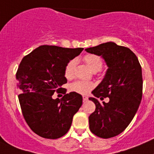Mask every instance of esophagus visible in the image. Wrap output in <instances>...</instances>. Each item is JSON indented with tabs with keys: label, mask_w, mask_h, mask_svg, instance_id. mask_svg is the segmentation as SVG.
<instances>
[{
	"label": "esophagus",
	"mask_w": 154,
	"mask_h": 154,
	"mask_svg": "<svg viewBox=\"0 0 154 154\" xmlns=\"http://www.w3.org/2000/svg\"><path fill=\"white\" fill-rule=\"evenodd\" d=\"M88 99V98L87 96H83V101L84 102H86Z\"/></svg>",
	"instance_id": "esophagus-1"
}]
</instances>
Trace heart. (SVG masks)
Listing matches in <instances>:
<instances>
[{"label":"heart","mask_w":154,"mask_h":154,"mask_svg":"<svg viewBox=\"0 0 154 154\" xmlns=\"http://www.w3.org/2000/svg\"><path fill=\"white\" fill-rule=\"evenodd\" d=\"M84 60L88 67L93 72H97L100 70L103 66V60L101 57L94 54H88L84 57ZM77 64L76 59H72L67 63L64 70V75L67 79H72L74 77V69ZM95 87V85L92 82L85 81H76L71 84V91L81 95H86L89 91L92 90Z\"/></svg>","instance_id":"b5f03b06"}]
</instances>
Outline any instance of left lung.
Here are the masks:
<instances>
[{
    "instance_id": "obj_1",
    "label": "left lung",
    "mask_w": 154,
    "mask_h": 154,
    "mask_svg": "<svg viewBox=\"0 0 154 154\" xmlns=\"http://www.w3.org/2000/svg\"><path fill=\"white\" fill-rule=\"evenodd\" d=\"M87 52L101 55L108 66L105 77L89 98L95 110L88 117L93 134L109 139L121 134L132 121L143 96L142 67L135 53L128 48L106 42L85 49ZM108 97L109 103L97 99Z\"/></svg>"
}]
</instances>
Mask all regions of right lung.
Instances as JSON below:
<instances>
[{
  "instance_id": "add662e5",
  "label": "right lung",
  "mask_w": 154,
  "mask_h": 154,
  "mask_svg": "<svg viewBox=\"0 0 154 154\" xmlns=\"http://www.w3.org/2000/svg\"><path fill=\"white\" fill-rule=\"evenodd\" d=\"M83 50L41 45L22 59L16 72L19 104L26 122L39 136L55 139L66 135L82 105L80 94H66L62 85L67 83L66 64ZM55 91L64 94L61 100L52 99Z\"/></svg>"
}]
</instances>
